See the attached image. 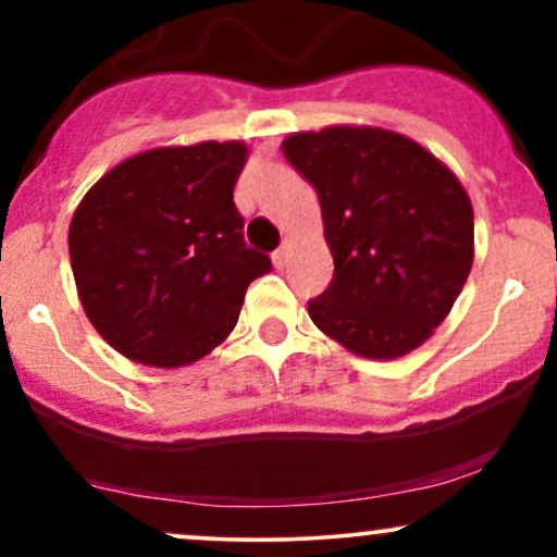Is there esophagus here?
<instances>
[{"label": "esophagus", "instance_id": "obj_1", "mask_svg": "<svg viewBox=\"0 0 557 557\" xmlns=\"http://www.w3.org/2000/svg\"><path fill=\"white\" fill-rule=\"evenodd\" d=\"M272 261H274V267H277V270H283V267L287 264V246H285V243L277 248V251L272 253Z\"/></svg>", "mask_w": 557, "mask_h": 557}]
</instances>
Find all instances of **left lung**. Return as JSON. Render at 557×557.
Returning <instances> with one entry per match:
<instances>
[{
	"label": "left lung",
	"mask_w": 557,
	"mask_h": 557,
	"mask_svg": "<svg viewBox=\"0 0 557 557\" xmlns=\"http://www.w3.org/2000/svg\"><path fill=\"white\" fill-rule=\"evenodd\" d=\"M317 188L335 277L309 300L324 335L363 359H398L447 317L474 261V209L458 177L417 140L332 125L285 138Z\"/></svg>",
	"instance_id": "left-lung-1"
}]
</instances>
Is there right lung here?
Segmentation results:
<instances>
[{
  "label": "right lung",
  "instance_id": "add662e5",
  "mask_svg": "<svg viewBox=\"0 0 557 557\" xmlns=\"http://www.w3.org/2000/svg\"><path fill=\"white\" fill-rule=\"evenodd\" d=\"M240 140H203L136 154L83 196L70 261L83 311L131 361L194 363L238 322L243 296L272 270L243 240L233 188Z\"/></svg>",
  "mask_w": 557,
  "mask_h": 557
}]
</instances>
